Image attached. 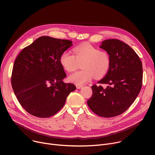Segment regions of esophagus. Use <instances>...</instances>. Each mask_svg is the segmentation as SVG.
<instances>
[{"label":"esophagus","instance_id":"34e87169","mask_svg":"<svg viewBox=\"0 0 155 155\" xmlns=\"http://www.w3.org/2000/svg\"><path fill=\"white\" fill-rule=\"evenodd\" d=\"M82 87H83V86H82V85H76V87H77V89H80V88H82Z\"/></svg>","mask_w":155,"mask_h":155}]
</instances>
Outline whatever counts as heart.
I'll use <instances>...</instances> for the list:
<instances>
[{"instance_id": "heart-1", "label": "heart", "mask_w": 155, "mask_h": 155, "mask_svg": "<svg viewBox=\"0 0 155 155\" xmlns=\"http://www.w3.org/2000/svg\"><path fill=\"white\" fill-rule=\"evenodd\" d=\"M75 55L70 51H64L60 56V62L63 68L71 72L76 70L82 64V70L73 73L68 80L76 85H83L95 76L101 78L107 74L110 66L109 54L91 44H84L75 47Z\"/></svg>"}]
</instances>
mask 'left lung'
I'll use <instances>...</instances> for the list:
<instances>
[{"label": "left lung", "instance_id": "1", "mask_svg": "<svg viewBox=\"0 0 155 155\" xmlns=\"http://www.w3.org/2000/svg\"><path fill=\"white\" fill-rule=\"evenodd\" d=\"M101 48L110 59L108 72L92 86V95L87 104L95 114L104 117L121 114L134 102L142 87V63L136 53L125 43L116 39L104 40Z\"/></svg>", "mask_w": 155, "mask_h": 155}]
</instances>
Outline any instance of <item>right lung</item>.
<instances>
[{"mask_svg":"<svg viewBox=\"0 0 155 155\" xmlns=\"http://www.w3.org/2000/svg\"><path fill=\"white\" fill-rule=\"evenodd\" d=\"M71 46L70 40L41 36L17 56L11 84L19 102L30 114L41 118L54 115L76 89L63 82L67 75L60 62L62 53Z\"/></svg>","mask_w":155,"mask_h":155,"instance_id":"1","label":"right lung"}]
</instances>
